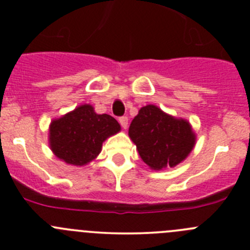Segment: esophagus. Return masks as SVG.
I'll return each instance as SVG.
<instances>
[{"mask_svg": "<svg viewBox=\"0 0 250 250\" xmlns=\"http://www.w3.org/2000/svg\"><path fill=\"white\" fill-rule=\"evenodd\" d=\"M118 122L121 123V125H122L125 129L128 127V117H127V116H122V117L118 118Z\"/></svg>", "mask_w": 250, "mask_h": 250, "instance_id": "esophagus-1", "label": "esophagus"}]
</instances>
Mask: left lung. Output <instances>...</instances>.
Wrapping results in <instances>:
<instances>
[{
    "label": "left lung",
    "mask_w": 250,
    "mask_h": 250,
    "mask_svg": "<svg viewBox=\"0 0 250 250\" xmlns=\"http://www.w3.org/2000/svg\"><path fill=\"white\" fill-rule=\"evenodd\" d=\"M128 133L143 162L154 170L178 165L195 146L188 122L171 117L153 104L139 109Z\"/></svg>",
    "instance_id": "obj_1"
}]
</instances>
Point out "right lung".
I'll return each instance as SVG.
<instances>
[{
    "instance_id": "1",
    "label": "right lung",
    "mask_w": 250,
    "mask_h": 250,
    "mask_svg": "<svg viewBox=\"0 0 250 250\" xmlns=\"http://www.w3.org/2000/svg\"><path fill=\"white\" fill-rule=\"evenodd\" d=\"M121 125L109 114H97L83 104L51 122L50 148L59 159L71 165H85L97 157L102 143L120 132Z\"/></svg>"
}]
</instances>
